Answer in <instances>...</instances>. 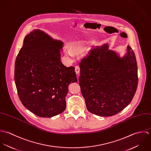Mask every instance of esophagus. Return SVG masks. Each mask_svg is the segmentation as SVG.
Wrapping results in <instances>:
<instances>
[{
    "label": "esophagus",
    "instance_id": "1",
    "mask_svg": "<svg viewBox=\"0 0 151 151\" xmlns=\"http://www.w3.org/2000/svg\"><path fill=\"white\" fill-rule=\"evenodd\" d=\"M75 72L78 75L80 73V68L78 66H76L75 67Z\"/></svg>",
    "mask_w": 151,
    "mask_h": 151
}]
</instances>
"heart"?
Listing matches in <instances>:
<instances>
[{"label":"heart","mask_w":151,"mask_h":151,"mask_svg":"<svg viewBox=\"0 0 151 151\" xmlns=\"http://www.w3.org/2000/svg\"><path fill=\"white\" fill-rule=\"evenodd\" d=\"M86 46V42L84 41H78L77 42H74V43H72L70 47V49L75 51V52H80V51H82L83 50ZM65 54L68 56H73V53L68 49H66L65 50Z\"/></svg>","instance_id":"b5f03b06"}]
</instances>
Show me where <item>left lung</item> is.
Wrapping results in <instances>:
<instances>
[{"label": "left lung", "instance_id": "obj_1", "mask_svg": "<svg viewBox=\"0 0 151 151\" xmlns=\"http://www.w3.org/2000/svg\"><path fill=\"white\" fill-rule=\"evenodd\" d=\"M79 66V85L89 112L112 116L131 102L138 78L135 56L129 45L123 57L109 50L108 43L97 46Z\"/></svg>", "mask_w": 151, "mask_h": 151}]
</instances>
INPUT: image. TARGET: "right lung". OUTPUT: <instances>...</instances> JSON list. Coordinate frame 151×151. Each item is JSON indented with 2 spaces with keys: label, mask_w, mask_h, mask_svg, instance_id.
I'll use <instances>...</instances> for the list:
<instances>
[{
  "label": "right lung",
  "mask_w": 151,
  "mask_h": 151,
  "mask_svg": "<svg viewBox=\"0 0 151 151\" xmlns=\"http://www.w3.org/2000/svg\"><path fill=\"white\" fill-rule=\"evenodd\" d=\"M63 45L43 31L34 29L25 37L16 60L14 80L20 99L39 117L62 113L68 86L77 82L74 67L60 61Z\"/></svg>",
  "instance_id": "obj_1"
}]
</instances>
